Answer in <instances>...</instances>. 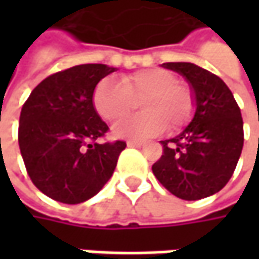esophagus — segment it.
Returning <instances> with one entry per match:
<instances>
[{"mask_svg":"<svg viewBox=\"0 0 259 259\" xmlns=\"http://www.w3.org/2000/svg\"><path fill=\"white\" fill-rule=\"evenodd\" d=\"M126 145L128 147H134V148H141L144 145V143H140V141H128Z\"/></svg>","mask_w":259,"mask_h":259,"instance_id":"34e87169","label":"esophagus"}]
</instances>
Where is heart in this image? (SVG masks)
<instances>
[{"label": "heart", "instance_id": "b5f03b06", "mask_svg": "<svg viewBox=\"0 0 259 259\" xmlns=\"http://www.w3.org/2000/svg\"><path fill=\"white\" fill-rule=\"evenodd\" d=\"M138 101H141L140 111L143 114L115 125V137L143 141L160 134L164 128L168 133H176L193 115L192 91L163 69L140 70L122 76L119 82L106 77L95 86L92 94L96 112L109 122L122 119Z\"/></svg>", "mask_w": 259, "mask_h": 259}]
</instances>
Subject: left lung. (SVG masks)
<instances>
[{"label":"left lung","instance_id":"8db88e82","mask_svg":"<svg viewBox=\"0 0 259 259\" xmlns=\"http://www.w3.org/2000/svg\"><path fill=\"white\" fill-rule=\"evenodd\" d=\"M190 86L192 121L174 138L161 141L164 153L153 164L157 180L183 200L218 193L232 177L244 147V122L234 95L219 76L187 62L163 63Z\"/></svg>","mask_w":259,"mask_h":259}]
</instances>
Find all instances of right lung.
<instances>
[{"label":"right lung","mask_w":259,"mask_h":259,"mask_svg":"<svg viewBox=\"0 0 259 259\" xmlns=\"http://www.w3.org/2000/svg\"><path fill=\"white\" fill-rule=\"evenodd\" d=\"M115 70L99 63L73 66L46 77L23 105L20 151L31 182L53 200L86 202L114 174L126 144L95 143L108 125L96 112L92 94Z\"/></svg>","instance_id":"obj_1"}]
</instances>
